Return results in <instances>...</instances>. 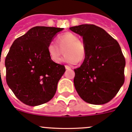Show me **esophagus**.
Instances as JSON below:
<instances>
[{
	"mask_svg": "<svg viewBox=\"0 0 132 132\" xmlns=\"http://www.w3.org/2000/svg\"><path fill=\"white\" fill-rule=\"evenodd\" d=\"M65 69H71V67H69V65H65Z\"/></svg>",
	"mask_w": 132,
	"mask_h": 132,
	"instance_id": "obj_1",
	"label": "esophagus"
}]
</instances>
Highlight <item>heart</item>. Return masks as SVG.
Instances as JSON below:
<instances>
[{
	"label": "heart",
	"instance_id": "obj_1",
	"mask_svg": "<svg viewBox=\"0 0 132 132\" xmlns=\"http://www.w3.org/2000/svg\"><path fill=\"white\" fill-rule=\"evenodd\" d=\"M56 42L57 45L53 42H50L47 47L50 59L54 63L60 61L62 50L65 54L62 61L65 63L74 65L82 61L86 57L87 47L77 35L66 32L58 36Z\"/></svg>",
	"mask_w": 132,
	"mask_h": 132
}]
</instances>
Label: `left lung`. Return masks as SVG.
Returning a JSON list of instances; mask_svg holds the SVG:
<instances>
[{
    "label": "left lung",
    "instance_id": "obj_1",
    "mask_svg": "<svg viewBox=\"0 0 132 132\" xmlns=\"http://www.w3.org/2000/svg\"><path fill=\"white\" fill-rule=\"evenodd\" d=\"M70 30L82 37L87 55L74 69V85L80 97L92 104L110 102L124 82L126 60L116 39L102 28L82 24Z\"/></svg>",
    "mask_w": 132,
    "mask_h": 132
}]
</instances>
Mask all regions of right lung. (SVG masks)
<instances>
[{
	"mask_svg": "<svg viewBox=\"0 0 132 132\" xmlns=\"http://www.w3.org/2000/svg\"><path fill=\"white\" fill-rule=\"evenodd\" d=\"M63 29L34 27L10 47L5 59L6 80L15 96L26 105L46 103L55 94L65 68L50 59L47 47Z\"/></svg>",
	"mask_w": 132,
	"mask_h": 132,
	"instance_id": "right-lung-1",
	"label": "right lung"
}]
</instances>
